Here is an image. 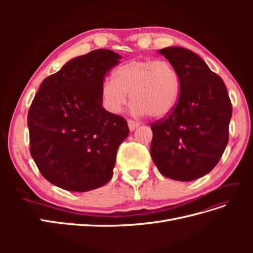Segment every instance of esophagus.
<instances>
[{
	"instance_id": "34e87169",
	"label": "esophagus",
	"mask_w": 253,
	"mask_h": 253,
	"mask_svg": "<svg viewBox=\"0 0 253 253\" xmlns=\"http://www.w3.org/2000/svg\"><path fill=\"white\" fill-rule=\"evenodd\" d=\"M127 125H128V127H129V131H134L136 127H138L140 126V122H137L135 120L128 119L127 120Z\"/></svg>"
}]
</instances>
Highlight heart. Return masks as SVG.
<instances>
[{
	"label": "heart",
	"instance_id": "b5f03b06",
	"mask_svg": "<svg viewBox=\"0 0 253 253\" xmlns=\"http://www.w3.org/2000/svg\"><path fill=\"white\" fill-rule=\"evenodd\" d=\"M180 79L175 67L166 60H131L115 71L114 79H105L101 96L105 109L119 113L127 103L128 94L138 114L167 116L175 108Z\"/></svg>",
	"mask_w": 253,
	"mask_h": 253
}]
</instances>
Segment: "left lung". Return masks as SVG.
<instances>
[{
    "instance_id": "left-lung-1",
    "label": "left lung",
    "mask_w": 253,
    "mask_h": 253,
    "mask_svg": "<svg viewBox=\"0 0 253 253\" xmlns=\"http://www.w3.org/2000/svg\"><path fill=\"white\" fill-rule=\"evenodd\" d=\"M159 53L177 71L180 91L172 112L151 124L152 159L166 177L194 180L218 164L227 147L231 101L223 79L195 52L167 47Z\"/></svg>"
}]
</instances>
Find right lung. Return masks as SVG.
Instances as JSON below:
<instances>
[{
  "label": "right lung",
  "mask_w": 253,
  "mask_h": 253,
  "mask_svg": "<svg viewBox=\"0 0 253 253\" xmlns=\"http://www.w3.org/2000/svg\"><path fill=\"white\" fill-rule=\"evenodd\" d=\"M110 49L67 62L41 83L27 115L30 155L45 179L74 192L108 183L126 120L103 109L105 75L119 63Z\"/></svg>",
  "instance_id": "1"
}]
</instances>
